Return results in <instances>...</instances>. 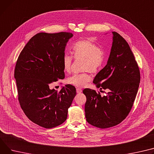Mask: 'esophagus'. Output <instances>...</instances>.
Segmentation results:
<instances>
[{"instance_id": "1", "label": "esophagus", "mask_w": 154, "mask_h": 154, "mask_svg": "<svg viewBox=\"0 0 154 154\" xmlns=\"http://www.w3.org/2000/svg\"><path fill=\"white\" fill-rule=\"evenodd\" d=\"M76 91H77V94H80V93H82V89L80 88H77L76 89Z\"/></svg>"}]
</instances>
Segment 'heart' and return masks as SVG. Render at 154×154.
I'll list each match as a JSON object with an SVG mask.
<instances>
[{"label": "heart", "mask_w": 154, "mask_h": 154, "mask_svg": "<svg viewBox=\"0 0 154 154\" xmlns=\"http://www.w3.org/2000/svg\"><path fill=\"white\" fill-rule=\"evenodd\" d=\"M75 59L83 58L82 73L75 74L67 79V82L77 87H84L91 80V72H96L103 66L105 60V53L101 48L98 46L90 39L79 40L72 48ZM72 57L65 54L63 57V66L65 72H69L71 70Z\"/></svg>", "instance_id": "obj_1"}]
</instances>
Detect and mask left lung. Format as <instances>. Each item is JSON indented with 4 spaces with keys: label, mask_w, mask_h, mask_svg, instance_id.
Segmentation results:
<instances>
[{
    "label": "left lung",
    "mask_w": 154,
    "mask_h": 154,
    "mask_svg": "<svg viewBox=\"0 0 154 154\" xmlns=\"http://www.w3.org/2000/svg\"><path fill=\"white\" fill-rule=\"evenodd\" d=\"M112 43L107 64L96 75L93 82L100 89H108L101 97L94 90H83L87 121L105 129L116 126L128 115L140 83V70L126 41L112 32ZM102 84H101L100 83Z\"/></svg>",
    "instance_id": "8db88e82"
}]
</instances>
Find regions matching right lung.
I'll return each mask as SVG.
<instances>
[{
	"instance_id": "add662e5",
	"label": "right lung",
	"mask_w": 154,
	"mask_h": 154,
	"mask_svg": "<svg viewBox=\"0 0 154 154\" xmlns=\"http://www.w3.org/2000/svg\"><path fill=\"white\" fill-rule=\"evenodd\" d=\"M72 33H39L33 36L20 53L14 77L18 100L28 118L45 128L63 124L76 89L66 85L59 91L50 89L49 84L64 79V51Z\"/></svg>"
}]
</instances>
